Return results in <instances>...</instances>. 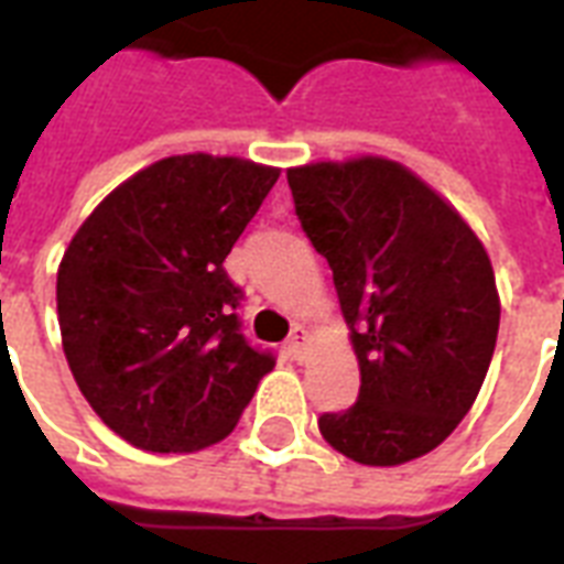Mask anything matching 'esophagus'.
I'll list each match as a JSON object with an SVG mask.
<instances>
[{"label": "esophagus", "mask_w": 564, "mask_h": 564, "mask_svg": "<svg viewBox=\"0 0 564 564\" xmlns=\"http://www.w3.org/2000/svg\"><path fill=\"white\" fill-rule=\"evenodd\" d=\"M307 343H310V334L304 327H295L290 336V354L295 360H304L307 357Z\"/></svg>", "instance_id": "1"}]
</instances>
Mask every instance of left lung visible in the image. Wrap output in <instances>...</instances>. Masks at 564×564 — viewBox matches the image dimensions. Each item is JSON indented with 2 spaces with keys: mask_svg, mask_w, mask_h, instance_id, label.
Segmentation results:
<instances>
[{
  "mask_svg": "<svg viewBox=\"0 0 564 564\" xmlns=\"http://www.w3.org/2000/svg\"><path fill=\"white\" fill-rule=\"evenodd\" d=\"M286 181L360 360L357 403L325 412L322 436L362 465L430 454L471 410L498 343L486 248L401 163H310Z\"/></svg>",
  "mask_w": 564,
  "mask_h": 564,
  "instance_id": "obj_1",
  "label": "left lung"
}]
</instances>
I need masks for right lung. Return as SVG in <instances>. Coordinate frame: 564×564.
Listing matches in <instances>:
<instances>
[{
	"label": "right lung",
	"instance_id": "obj_1",
	"mask_svg": "<svg viewBox=\"0 0 564 564\" xmlns=\"http://www.w3.org/2000/svg\"><path fill=\"white\" fill-rule=\"evenodd\" d=\"M281 172L175 154L87 216L57 269L75 383L134 447L189 454L237 427L274 354L242 336L225 257Z\"/></svg>",
	"mask_w": 564,
	"mask_h": 564
}]
</instances>
